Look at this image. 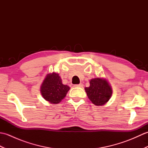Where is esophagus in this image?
Segmentation results:
<instances>
[{
    "label": "esophagus",
    "mask_w": 148,
    "mask_h": 148,
    "mask_svg": "<svg viewBox=\"0 0 148 148\" xmlns=\"http://www.w3.org/2000/svg\"><path fill=\"white\" fill-rule=\"evenodd\" d=\"M75 87H80V88H82L83 86V84L82 83H80L79 84H75L74 85Z\"/></svg>",
    "instance_id": "34e87169"
}]
</instances>
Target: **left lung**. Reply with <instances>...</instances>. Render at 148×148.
I'll return each instance as SVG.
<instances>
[{"label":"left lung","instance_id":"1","mask_svg":"<svg viewBox=\"0 0 148 148\" xmlns=\"http://www.w3.org/2000/svg\"><path fill=\"white\" fill-rule=\"evenodd\" d=\"M86 95L93 104L103 106L111 99V86L105 78L95 77L90 81V86L84 88Z\"/></svg>","mask_w":148,"mask_h":148}]
</instances>
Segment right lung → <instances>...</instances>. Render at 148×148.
<instances>
[{
  "mask_svg": "<svg viewBox=\"0 0 148 148\" xmlns=\"http://www.w3.org/2000/svg\"><path fill=\"white\" fill-rule=\"evenodd\" d=\"M70 87L62 83L58 73L52 72L46 75L40 86V93L46 101L56 104L67 95Z\"/></svg>",
  "mask_w": 148,
  "mask_h": 148,
  "instance_id": "obj_1",
  "label": "right lung"
}]
</instances>
